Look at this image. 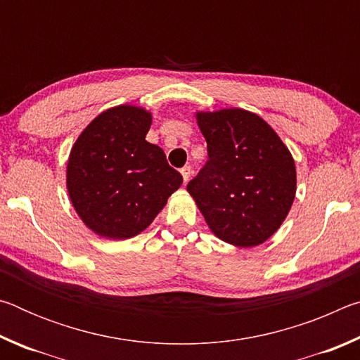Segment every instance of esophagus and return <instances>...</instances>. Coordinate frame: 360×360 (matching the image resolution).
Masks as SVG:
<instances>
[{
	"label": "esophagus",
	"mask_w": 360,
	"mask_h": 360,
	"mask_svg": "<svg viewBox=\"0 0 360 360\" xmlns=\"http://www.w3.org/2000/svg\"><path fill=\"white\" fill-rule=\"evenodd\" d=\"M181 174H182V179H184V182H187L188 179H191V176H192V168L191 167H184V168H181Z\"/></svg>",
	"instance_id": "34e87169"
}]
</instances>
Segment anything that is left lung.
I'll return each instance as SVG.
<instances>
[{"label":"left lung","mask_w":360,"mask_h":360,"mask_svg":"<svg viewBox=\"0 0 360 360\" xmlns=\"http://www.w3.org/2000/svg\"><path fill=\"white\" fill-rule=\"evenodd\" d=\"M195 119L210 160L187 192L219 240L236 248L262 245L294 203V157L278 133L246 109L197 111Z\"/></svg>","instance_id":"8db88e82"}]
</instances>
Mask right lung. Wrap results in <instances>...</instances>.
Instances as JSON below:
<instances>
[{"label": "right lung", "instance_id": "obj_1", "mask_svg": "<svg viewBox=\"0 0 360 360\" xmlns=\"http://www.w3.org/2000/svg\"><path fill=\"white\" fill-rule=\"evenodd\" d=\"M150 124L148 109L119 105L96 115L72 144L66 188L85 227L101 238L141 233L182 184L165 152L146 141Z\"/></svg>", "mask_w": 360, "mask_h": 360}]
</instances>
